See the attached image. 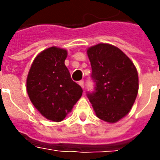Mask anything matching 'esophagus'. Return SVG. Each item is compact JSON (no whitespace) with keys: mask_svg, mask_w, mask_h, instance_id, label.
<instances>
[{"mask_svg":"<svg viewBox=\"0 0 160 160\" xmlns=\"http://www.w3.org/2000/svg\"><path fill=\"white\" fill-rule=\"evenodd\" d=\"M79 85H80V86H81V87H82V88H83V87H84V81H83V80H81V81H79Z\"/></svg>","mask_w":160,"mask_h":160,"instance_id":"1","label":"esophagus"}]
</instances>
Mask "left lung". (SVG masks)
<instances>
[{"label": "left lung", "instance_id": "obj_1", "mask_svg": "<svg viewBox=\"0 0 160 160\" xmlns=\"http://www.w3.org/2000/svg\"><path fill=\"white\" fill-rule=\"evenodd\" d=\"M92 92L87 97L100 119L115 123L130 111L138 93V74L131 59L118 48L100 43L87 50Z\"/></svg>", "mask_w": 160, "mask_h": 160}]
</instances>
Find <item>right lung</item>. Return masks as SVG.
<instances>
[{
  "instance_id": "1",
  "label": "right lung",
  "mask_w": 160,
  "mask_h": 160,
  "mask_svg": "<svg viewBox=\"0 0 160 160\" xmlns=\"http://www.w3.org/2000/svg\"><path fill=\"white\" fill-rule=\"evenodd\" d=\"M67 55L66 50L57 47L44 50L34 58L27 80L32 103L43 117L54 122L64 119L83 93L65 66Z\"/></svg>"
}]
</instances>
